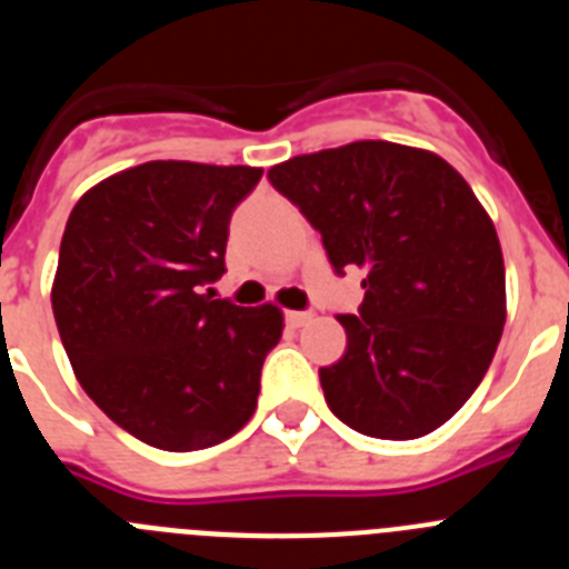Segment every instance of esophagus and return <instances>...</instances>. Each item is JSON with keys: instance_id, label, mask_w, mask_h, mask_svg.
<instances>
[{"instance_id": "obj_1", "label": "esophagus", "mask_w": 569, "mask_h": 569, "mask_svg": "<svg viewBox=\"0 0 569 569\" xmlns=\"http://www.w3.org/2000/svg\"><path fill=\"white\" fill-rule=\"evenodd\" d=\"M310 319H313L310 310H288V313H284V321H288L290 328H301V325H308Z\"/></svg>"}]
</instances>
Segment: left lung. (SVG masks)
I'll use <instances>...</instances> for the list:
<instances>
[{
	"mask_svg": "<svg viewBox=\"0 0 569 569\" xmlns=\"http://www.w3.org/2000/svg\"><path fill=\"white\" fill-rule=\"evenodd\" d=\"M321 233L336 276L365 270L347 350L319 379L336 419L419 439L481 385L505 328V259L490 216L441 156L353 142L268 170Z\"/></svg>",
	"mask_w": 569,
	"mask_h": 569,
	"instance_id": "obj_1",
	"label": "left lung"
}]
</instances>
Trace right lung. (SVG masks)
I'll return each mask as SVG.
<instances>
[{
    "label": "right lung",
    "mask_w": 569,
    "mask_h": 569,
    "mask_svg": "<svg viewBox=\"0 0 569 569\" xmlns=\"http://www.w3.org/2000/svg\"><path fill=\"white\" fill-rule=\"evenodd\" d=\"M261 170L144 162L70 210L53 319L73 373L110 421L170 453L248 425L261 365L281 339L273 305L216 299L230 216Z\"/></svg>",
    "instance_id": "add662e5"
}]
</instances>
